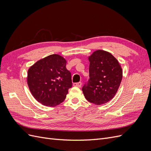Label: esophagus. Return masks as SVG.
Segmentation results:
<instances>
[{"mask_svg": "<svg viewBox=\"0 0 151 151\" xmlns=\"http://www.w3.org/2000/svg\"><path fill=\"white\" fill-rule=\"evenodd\" d=\"M73 85H74V86L78 87V88H81V85H82V83H81V82H79V83H75L73 84Z\"/></svg>", "mask_w": 151, "mask_h": 151, "instance_id": "34e87169", "label": "esophagus"}]
</instances>
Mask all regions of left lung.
<instances>
[{"mask_svg": "<svg viewBox=\"0 0 151 151\" xmlns=\"http://www.w3.org/2000/svg\"><path fill=\"white\" fill-rule=\"evenodd\" d=\"M89 79L82 90L91 103L100 105L115 96L122 79V69L112 55L104 50L95 51L89 57Z\"/></svg>", "mask_w": 151, "mask_h": 151, "instance_id": "obj_1", "label": "left lung"}]
</instances>
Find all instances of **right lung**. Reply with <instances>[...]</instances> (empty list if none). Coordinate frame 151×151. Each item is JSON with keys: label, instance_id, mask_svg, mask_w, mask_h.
Instances as JSON below:
<instances>
[{"label": "right lung", "instance_id": "right-lung-1", "mask_svg": "<svg viewBox=\"0 0 151 151\" xmlns=\"http://www.w3.org/2000/svg\"><path fill=\"white\" fill-rule=\"evenodd\" d=\"M66 60L53 54L36 62L28 72V84L33 97L45 106H55L64 101L72 86Z\"/></svg>", "mask_w": 151, "mask_h": 151}]
</instances>
